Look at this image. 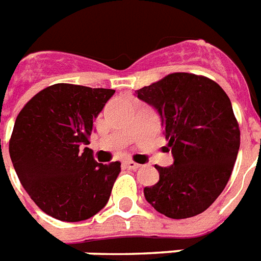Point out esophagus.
I'll list each match as a JSON object with an SVG mask.
<instances>
[{"mask_svg":"<svg viewBox=\"0 0 261 261\" xmlns=\"http://www.w3.org/2000/svg\"><path fill=\"white\" fill-rule=\"evenodd\" d=\"M126 165H127V168H130V169H138V168L141 167L139 164L134 163V161H131V160L126 161Z\"/></svg>","mask_w":261,"mask_h":261,"instance_id":"esophagus-1","label":"esophagus"}]
</instances>
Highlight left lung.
<instances>
[{"mask_svg":"<svg viewBox=\"0 0 261 261\" xmlns=\"http://www.w3.org/2000/svg\"><path fill=\"white\" fill-rule=\"evenodd\" d=\"M154 107L172 149L173 165H155L160 180L145 198L169 218L200 214L226 187L240 149V128L230 98L213 80L172 73L137 92Z\"/></svg>","mask_w":261,"mask_h":261,"instance_id":"8db88e82","label":"left lung"}]
</instances>
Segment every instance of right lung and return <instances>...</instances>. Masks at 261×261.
<instances>
[{
  "label": "right lung",
  "instance_id": "1",
  "mask_svg": "<svg viewBox=\"0 0 261 261\" xmlns=\"http://www.w3.org/2000/svg\"><path fill=\"white\" fill-rule=\"evenodd\" d=\"M114 89L54 84L17 115L9 154L36 206L65 222L97 214L110 199L120 163H96L89 147L93 120Z\"/></svg>",
  "mask_w": 261,
  "mask_h": 261
}]
</instances>
